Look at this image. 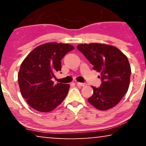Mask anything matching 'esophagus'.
<instances>
[{
	"mask_svg": "<svg viewBox=\"0 0 146 146\" xmlns=\"http://www.w3.org/2000/svg\"><path fill=\"white\" fill-rule=\"evenodd\" d=\"M76 84H77L78 86H80V87L85 86L86 85V84H84V83H80V82H77Z\"/></svg>",
	"mask_w": 146,
	"mask_h": 146,
	"instance_id": "1",
	"label": "esophagus"
}]
</instances>
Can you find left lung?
<instances>
[{
	"instance_id": "left-lung-1",
	"label": "left lung",
	"mask_w": 146,
	"mask_h": 146,
	"mask_svg": "<svg viewBox=\"0 0 146 146\" xmlns=\"http://www.w3.org/2000/svg\"><path fill=\"white\" fill-rule=\"evenodd\" d=\"M77 48L100 72L101 86H92L94 93L88 101L100 110H107L116 106L127 92L131 67L127 58L113 46L100 43L82 44Z\"/></svg>"
}]
</instances>
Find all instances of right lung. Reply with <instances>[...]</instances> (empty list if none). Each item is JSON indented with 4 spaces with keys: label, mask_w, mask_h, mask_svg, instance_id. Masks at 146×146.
Returning <instances> with one entry per match:
<instances>
[{
    "label": "right lung",
    "mask_w": 146,
    "mask_h": 146,
    "mask_svg": "<svg viewBox=\"0 0 146 146\" xmlns=\"http://www.w3.org/2000/svg\"><path fill=\"white\" fill-rule=\"evenodd\" d=\"M74 49L68 44L48 42L33 50L22 62L18 82L22 96L30 106L40 112L52 111L62 102L70 85L52 78L61 70V60Z\"/></svg>",
    "instance_id": "right-lung-1"
}]
</instances>
